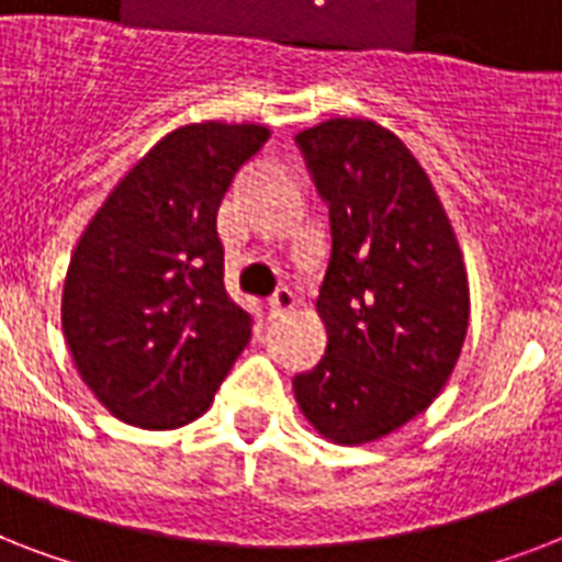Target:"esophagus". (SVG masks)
I'll return each instance as SVG.
<instances>
[{"label": "esophagus", "instance_id": "1", "mask_svg": "<svg viewBox=\"0 0 562 562\" xmlns=\"http://www.w3.org/2000/svg\"><path fill=\"white\" fill-rule=\"evenodd\" d=\"M294 306H297V297H294V294H291L289 289H280L271 297V303H268V315H271V317H282V315H289V312Z\"/></svg>", "mask_w": 562, "mask_h": 562}]
</instances>
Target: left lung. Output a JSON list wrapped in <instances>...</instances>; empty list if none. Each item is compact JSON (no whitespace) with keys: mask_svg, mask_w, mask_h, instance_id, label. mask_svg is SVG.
<instances>
[{"mask_svg":"<svg viewBox=\"0 0 562 562\" xmlns=\"http://www.w3.org/2000/svg\"><path fill=\"white\" fill-rule=\"evenodd\" d=\"M329 203L333 254L315 300L326 352L294 375L317 435L373 443L435 402L461 356L470 282L426 169L373 119L335 116L297 134Z\"/></svg>","mask_w":562,"mask_h":562,"instance_id":"obj_1","label":"left lung"}]
</instances>
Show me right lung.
Masks as SVG:
<instances>
[{"label": "right lung", "instance_id": "obj_1", "mask_svg": "<svg viewBox=\"0 0 562 562\" xmlns=\"http://www.w3.org/2000/svg\"><path fill=\"white\" fill-rule=\"evenodd\" d=\"M271 136L259 122H192L119 180L66 268L60 326L75 370L116 419L203 417L250 338L224 289L218 206Z\"/></svg>", "mask_w": 562, "mask_h": 562}]
</instances>
